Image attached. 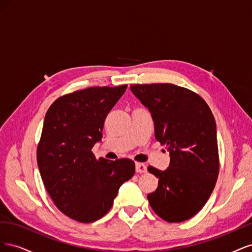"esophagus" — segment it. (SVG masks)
I'll return each mask as SVG.
<instances>
[{"instance_id":"obj_1","label":"esophagus","mask_w":252,"mask_h":252,"mask_svg":"<svg viewBox=\"0 0 252 252\" xmlns=\"http://www.w3.org/2000/svg\"><path fill=\"white\" fill-rule=\"evenodd\" d=\"M135 171L138 173H144L147 171V167L143 163H135Z\"/></svg>"}]
</instances>
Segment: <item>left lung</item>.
<instances>
[{"instance_id":"8db88e82","label":"left lung","mask_w":252,"mask_h":252,"mask_svg":"<svg viewBox=\"0 0 252 252\" xmlns=\"http://www.w3.org/2000/svg\"><path fill=\"white\" fill-rule=\"evenodd\" d=\"M131 93L148 108L156 140L166 145V170L149 166L158 179L147 199L157 215L169 223L184 222L207 202L219 175L216 120L203 98L173 84L131 85Z\"/></svg>"}]
</instances>
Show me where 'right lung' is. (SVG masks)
Instances as JSON below:
<instances>
[{"label":"right lung","instance_id":"obj_1","mask_svg":"<svg viewBox=\"0 0 252 252\" xmlns=\"http://www.w3.org/2000/svg\"><path fill=\"white\" fill-rule=\"evenodd\" d=\"M127 85L90 87L59 97L45 116L36 150L47 192L65 216L91 223L109 211L123 183L135 172L129 158H95L104 122Z\"/></svg>","mask_w":252,"mask_h":252}]
</instances>
